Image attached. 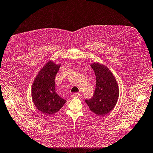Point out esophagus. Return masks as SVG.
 Segmentation results:
<instances>
[{"label": "esophagus", "mask_w": 153, "mask_h": 153, "mask_svg": "<svg viewBox=\"0 0 153 153\" xmlns=\"http://www.w3.org/2000/svg\"><path fill=\"white\" fill-rule=\"evenodd\" d=\"M81 96V93H79V92H75L72 94L73 97H79Z\"/></svg>", "instance_id": "obj_1"}]
</instances>
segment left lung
Wrapping results in <instances>:
<instances>
[{"label":"left lung","instance_id":"left-lung-1","mask_svg":"<svg viewBox=\"0 0 153 153\" xmlns=\"http://www.w3.org/2000/svg\"><path fill=\"white\" fill-rule=\"evenodd\" d=\"M90 65L95 72L96 85L92 99L85 101L92 112L97 116H105L116 105L119 94V85L107 66L99 62Z\"/></svg>","mask_w":153,"mask_h":153}]
</instances>
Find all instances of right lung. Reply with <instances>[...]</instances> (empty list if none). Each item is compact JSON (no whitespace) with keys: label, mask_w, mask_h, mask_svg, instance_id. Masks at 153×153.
Segmentation results:
<instances>
[{"label":"right lung","mask_w":153,"mask_h":153,"mask_svg":"<svg viewBox=\"0 0 153 153\" xmlns=\"http://www.w3.org/2000/svg\"><path fill=\"white\" fill-rule=\"evenodd\" d=\"M61 66L50 60L39 71L33 82L31 96L36 108L45 116L54 114L66 101L56 92L55 77Z\"/></svg>","instance_id":"1"}]
</instances>
